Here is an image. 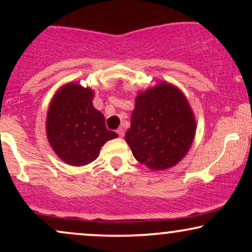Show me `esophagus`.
<instances>
[{"instance_id": "obj_1", "label": "esophagus", "mask_w": 252, "mask_h": 252, "mask_svg": "<svg viewBox=\"0 0 252 252\" xmlns=\"http://www.w3.org/2000/svg\"><path fill=\"white\" fill-rule=\"evenodd\" d=\"M116 132L118 134V136H120V137H123V136H124V129L123 128H118L116 130Z\"/></svg>"}]
</instances>
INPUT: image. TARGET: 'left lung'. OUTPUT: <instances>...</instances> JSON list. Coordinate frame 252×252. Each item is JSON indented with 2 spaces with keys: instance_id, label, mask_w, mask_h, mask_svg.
Listing matches in <instances>:
<instances>
[{
  "instance_id": "1",
  "label": "left lung",
  "mask_w": 252,
  "mask_h": 252,
  "mask_svg": "<svg viewBox=\"0 0 252 252\" xmlns=\"http://www.w3.org/2000/svg\"><path fill=\"white\" fill-rule=\"evenodd\" d=\"M195 134V121L180 90L161 83L136 97L126 141L138 162L162 170L186 155Z\"/></svg>"
}]
</instances>
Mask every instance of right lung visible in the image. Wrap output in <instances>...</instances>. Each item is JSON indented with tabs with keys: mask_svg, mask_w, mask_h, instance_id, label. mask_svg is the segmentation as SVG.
Wrapping results in <instances>:
<instances>
[{
	"mask_svg": "<svg viewBox=\"0 0 252 252\" xmlns=\"http://www.w3.org/2000/svg\"><path fill=\"white\" fill-rule=\"evenodd\" d=\"M92 99L90 89L67 84L57 92L48 109V141L57 155L71 166L94 161L103 144L117 137L105 126V118L94 108Z\"/></svg>",
	"mask_w": 252,
	"mask_h": 252,
	"instance_id": "1",
	"label": "right lung"
}]
</instances>
